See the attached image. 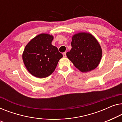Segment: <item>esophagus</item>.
<instances>
[{"instance_id": "1", "label": "esophagus", "mask_w": 122, "mask_h": 122, "mask_svg": "<svg viewBox=\"0 0 122 122\" xmlns=\"http://www.w3.org/2000/svg\"><path fill=\"white\" fill-rule=\"evenodd\" d=\"M63 57H66V52H63Z\"/></svg>"}]
</instances>
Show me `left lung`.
Returning a JSON list of instances; mask_svg holds the SVG:
<instances>
[{
	"mask_svg": "<svg viewBox=\"0 0 122 122\" xmlns=\"http://www.w3.org/2000/svg\"><path fill=\"white\" fill-rule=\"evenodd\" d=\"M72 48L67 57L82 72H87L97 67L102 56V50L96 37L88 32L73 35Z\"/></svg>",
	"mask_w": 122,
	"mask_h": 122,
	"instance_id": "left-lung-1",
	"label": "left lung"
}]
</instances>
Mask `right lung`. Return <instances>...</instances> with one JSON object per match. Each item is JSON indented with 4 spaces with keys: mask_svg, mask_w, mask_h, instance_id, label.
<instances>
[{
    "mask_svg": "<svg viewBox=\"0 0 122 122\" xmlns=\"http://www.w3.org/2000/svg\"><path fill=\"white\" fill-rule=\"evenodd\" d=\"M54 36L40 34L32 39L23 51V60L29 72L37 78L47 77L52 74L60 59L63 57L51 42Z\"/></svg>",
    "mask_w": 122,
    "mask_h": 122,
    "instance_id": "add662e5",
    "label": "right lung"
}]
</instances>
